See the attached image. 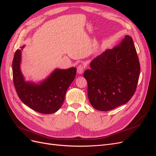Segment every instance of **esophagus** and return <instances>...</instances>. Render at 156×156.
<instances>
[{
	"label": "esophagus",
	"mask_w": 156,
	"mask_h": 156,
	"mask_svg": "<svg viewBox=\"0 0 156 156\" xmlns=\"http://www.w3.org/2000/svg\"><path fill=\"white\" fill-rule=\"evenodd\" d=\"M84 69H85V66L83 65H80L77 67V72L78 74H81L83 73Z\"/></svg>",
	"instance_id": "obj_1"
}]
</instances>
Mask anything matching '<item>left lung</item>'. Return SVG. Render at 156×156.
Here are the masks:
<instances>
[{
  "label": "left lung",
  "mask_w": 156,
  "mask_h": 156,
  "mask_svg": "<svg viewBox=\"0 0 156 156\" xmlns=\"http://www.w3.org/2000/svg\"><path fill=\"white\" fill-rule=\"evenodd\" d=\"M83 76L88 97L96 110L108 111L127 103L136 90L140 74L139 58L132 37L98 56Z\"/></svg>",
  "instance_id": "left-lung-1"
}]
</instances>
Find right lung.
Masks as SVG:
<instances>
[{"label":"right lung","instance_id":"obj_1","mask_svg":"<svg viewBox=\"0 0 156 156\" xmlns=\"http://www.w3.org/2000/svg\"><path fill=\"white\" fill-rule=\"evenodd\" d=\"M24 46L16 51L12 63L16 93L20 100L33 110L42 114L55 113L63 104L66 91L76 76V69H56L39 84L26 82L20 68L21 53Z\"/></svg>","mask_w":156,"mask_h":156}]
</instances>
